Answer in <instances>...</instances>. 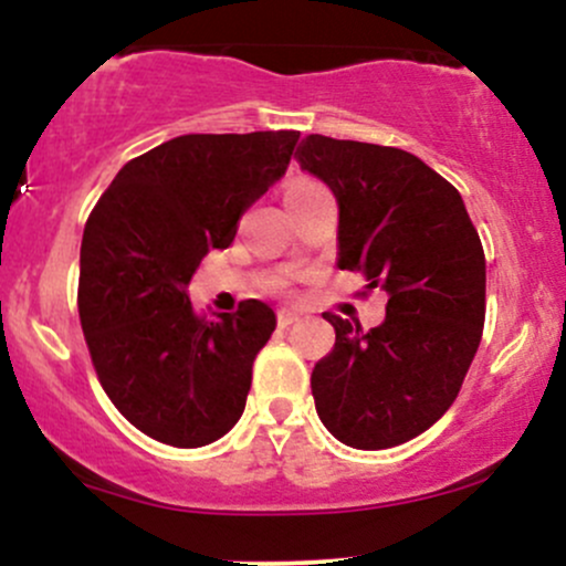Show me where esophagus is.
Here are the masks:
<instances>
[{
	"mask_svg": "<svg viewBox=\"0 0 566 566\" xmlns=\"http://www.w3.org/2000/svg\"><path fill=\"white\" fill-rule=\"evenodd\" d=\"M298 317L301 314L293 312V308H282V312H279V325H282V328H287V325H293Z\"/></svg>",
	"mask_w": 566,
	"mask_h": 566,
	"instance_id": "obj_1",
	"label": "esophagus"
}]
</instances>
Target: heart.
<instances>
[{"label": "heart", "instance_id": "heart-1", "mask_svg": "<svg viewBox=\"0 0 566 566\" xmlns=\"http://www.w3.org/2000/svg\"><path fill=\"white\" fill-rule=\"evenodd\" d=\"M314 187H317V184H312V181H298V184H293V187H290V192H287V198H295V195L308 192V189H314Z\"/></svg>", "mask_w": 566, "mask_h": 566}]
</instances>
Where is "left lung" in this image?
Listing matches in <instances>:
<instances>
[{"label":"left lung","instance_id":"obj_1","mask_svg":"<svg viewBox=\"0 0 566 566\" xmlns=\"http://www.w3.org/2000/svg\"><path fill=\"white\" fill-rule=\"evenodd\" d=\"M295 159L338 203V268L388 293L382 325L325 312L336 344L312 371L319 420L338 442L385 450L450 409L480 347L485 254L461 195L392 146L308 135Z\"/></svg>","mask_w":566,"mask_h":566}]
</instances>
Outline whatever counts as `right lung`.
I'll return each mask as SVG.
<instances>
[{
	"instance_id": "obj_1",
	"label": "right lung",
	"mask_w": 566,
	"mask_h": 566,
	"mask_svg": "<svg viewBox=\"0 0 566 566\" xmlns=\"http://www.w3.org/2000/svg\"><path fill=\"white\" fill-rule=\"evenodd\" d=\"M298 138L181 135L129 159L88 217L78 282L88 355L113 407L157 442L203 448L243 415L276 314L252 298L206 319L187 287L284 176Z\"/></svg>"
}]
</instances>
